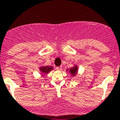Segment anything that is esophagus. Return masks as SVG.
Wrapping results in <instances>:
<instances>
[{"label": "esophagus", "mask_w": 120, "mask_h": 120, "mask_svg": "<svg viewBox=\"0 0 120 120\" xmlns=\"http://www.w3.org/2000/svg\"><path fill=\"white\" fill-rule=\"evenodd\" d=\"M61 68H62V67H61V66H59V67H57L56 68L57 70H58V71H60V70H61Z\"/></svg>", "instance_id": "esophagus-1"}]
</instances>
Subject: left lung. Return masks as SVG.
<instances>
[{
    "label": "left lung",
    "instance_id": "left-lung-1",
    "mask_svg": "<svg viewBox=\"0 0 120 120\" xmlns=\"http://www.w3.org/2000/svg\"><path fill=\"white\" fill-rule=\"evenodd\" d=\"M77 70H78V67H77V66H75L74 67L71 68L70 69V72L73 76H74V75H75V74H76Z\"/></svg>",
    "mask_w": 120,
    "mask_h": 120
}]
</instances>
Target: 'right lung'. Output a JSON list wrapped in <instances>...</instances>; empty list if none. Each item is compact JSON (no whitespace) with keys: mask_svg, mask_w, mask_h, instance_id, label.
I'll use <instances>...</instances> for the list:
<instances>
[{"mask_svg":"<svg viewBox=\"0 0 120 120\" xmlns=\"http://www.w3.org/2000/svg\"><path fill=\"white\" fill-rule=\"evenodd\" d=\"M52 69L53 67L51 66H45L40 68V70L42 73H44V74H48V73Z\"/></svg>","mask_w":120,"mask_h":120,"instance_id":"add662e5","label":"right lung"}]
</instances>
